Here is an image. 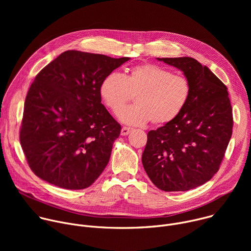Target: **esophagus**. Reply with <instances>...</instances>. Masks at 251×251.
<instances>
[{
  "label": "esophagus",
  "instance_id": "esophagus-1",
  "mask_svg": "<svg viewBox=\"0 0 251 251\" xmlns=\"http://www.w3.org/2000/svg\"><path fill=\"white\" fill-rule=\"evenodd\" d=\"M131 128H129V127H123L122 129H121V135L122 136H126V135H128L130 132H131Z\"/></svg>",
  "mask_w": 251,
  "mask_h": 251
}]
</instances>
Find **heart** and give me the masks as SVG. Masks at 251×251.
<instances>
[{"label": "heart", "instance_id": "1", "mask_svg": "<svg viewBox=\"0 0 251 251\" xmlns=\"http://www.w3.org/2000/svg\"><path fill=\"white\" fill-rule=\"evenodd\" d=\"M191 92L187 77L153 63L137 65L124 76L110 74L99 87L103 103L113 113L135 97V105L120 110L117 114L120 121L133 126L150 121L156 126L173 122L185 109Z\"/></svg>", "mask_w": 251, "mask_h": 251}]
</instances>
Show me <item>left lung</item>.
I'll return each mask as SVG.
<instances>
[{"instance_id": "obj_1", "label": "left lung", "mask_w": 251, "mask_h": 251, "mask_svg": "<svg viewBox=\"0 0 251 251\" xmlns=\"http://www.w3.org/2000/svg\"><path fill=\"white\" fill-rule=\"evenodd\" d=\"M160 61L183 71L190 100L173 122L151 130L142 163L152 183L165 192H185L217 174L229 143L233 119L227 87L193 57Z\"/></svg>"}]
</instances>
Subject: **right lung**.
Returning <instances> with one entry per match:
<instances>
[{"mask_svg":"<svg viewBox=\"0 0 251 251\" xmlns=\"http://www.w3.org/2000/svg\"><path fill=\"white\" fill-rule=\"evenodd\" d=\"M129 57L67 50L44 67L25 101L20 141L30 170L66 190L91 186L121 126L101 103L102 80Z\"/></svg>","mask_w":251,"mask_h":251,"instance_id":"obj_1","label":"right lung"}]
</instances>
